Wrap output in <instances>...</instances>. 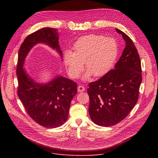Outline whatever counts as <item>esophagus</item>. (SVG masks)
Wrapping results in <instances>:
<instances>
[{
	"mask_svg": "<svg viewBox=\"0 0 158 158\" xmlns=\"http://www.w3.org/2000/svg\"><path fill=\"white\" fill-rule=\"evenodd\" d=\"M84 91H85V87L84 86H82V85L78 86V87H77V91L79 93H81V92H83Z\"/></svg>",
	"mask_w": 158,
	"mask_h": 158,
	"instance_id": "1",
	"label": "esophagus"
}]
</instances>
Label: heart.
Segmentation results:
<instances>
[{
  "label": "heart",
  "instance_id": "obj_1",
  "mask_svg": "<svg viewBox=\"0 0 158 158\" xmlns=\"http://www.w3.org/2000/svg\"><path fill=\"white\" fill-rule=\"evenodd\" d=\"M74 52L65 51L64 59L69 73L78 78L83 69V63L87 70L85 78L93 75L101 77L107 74L114 65L118 54L114 39L101 35L89 34L79 37L73 45Z\"/></svg>",
  "mask_w": 158,
  "mask_h": 158
}]
</instances>
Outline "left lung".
<instances>
[{
    "label": "left lung",
    "instance_id": "left-lung-1",
    "mask_svg": "<svg viewBox=\"0 0 158 158\" xmlns=\"http://www.w3.org/2000/svg\"><path fill=\"white\" fill-rule=\"evenodd\" d=\"M126 42L122 56L114 66L98 81L90 82L89 112L96 124L107 127L125 119L137 103L142 81L139 55L131 39L116 29Z\"/></svg>",
    "mask_w": 158,
    "mask_h": 158
}]
</instances>
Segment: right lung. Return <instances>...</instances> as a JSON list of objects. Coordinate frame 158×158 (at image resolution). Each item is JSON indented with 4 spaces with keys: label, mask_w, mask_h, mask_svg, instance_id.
Returning <instances> with one entry per match:
<instances>
[{
    "label": "right lung",
    "mask_w": 158,
    "mask_h": 158,
    "mask_svg": "<svg viewBox=\"0 0 158 158\" xmlns=\"http://www.w3.org/2000/svg\"><path fill=\"white\" fill-rule=\"evenodd\" d=\"M58 40L57 29H40L24 39L18 54V96L29 116L48 128L59 127L67 119L71 101L77 92V84L62 76L47 84H38L29 77L23 65L28 52L37 43H46L62 55Z\"/></svg>",
    "instance_id": "add662e5"
}]
</instances>
